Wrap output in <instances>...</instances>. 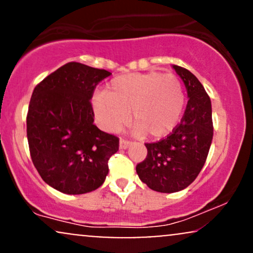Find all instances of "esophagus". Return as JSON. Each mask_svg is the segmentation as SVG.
<instances>
[{"label": "esophagus", "mask_w": 253, "mask_h": 253, "mask_svg": "<svg viewBox=\"0 0 253 253\" xmlns=\"http://www.w3.org/2000/svg\"><path fill=\"white\" fill-rule=\"evenodd\" d=\"M130 141H128V140H125V139H120V149L121 150H126V149H128V147L130 146Z\"/></svg>", "instance_id": "1"}]
</instances>
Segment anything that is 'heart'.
Masks as SVG:
<instances>
[{
    "mask_svg": "<svg viewBox=\"0 0 253 253\" xmlns=\"http://www.w3.org/2000/svg\"><path fill=\"white\" fill-rule=\"evenodd\" d=\"M185 104L179 78L159 71L135 72L115 77L104 94L94 98L98 124L115 132L129 120H135L133 132L153 138L170 134L178 125Z\"/></svg>",
    "mask_w": 253,
    "mask_h": 253,
    "instance_id": "b5f03b06",
    "label": "heart"
}]
</instances>
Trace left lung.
Returning a JSON list of instances; mask_svg holds the SVG:
<instances>
[{
  "label": "left lung",
  "instance_id": "obj_1",
  "mask_svg": "<svg viewBox=\"0 0 253 253\" xmlns=\"http://www.w3.org/2000/svg\"><path fill=\"white\" fill-rule=\"evenodd\" d=\"M172 68L184 83L189 98L184 115L170 135L145 144L147 156L135 168L140 181L150 189L168 194L185 189L195 181L213 139L210 96L189 70L178 65Z\"/></svg>",
  "mask_w": 253,
  "mask_h": 253
}]
</instances>
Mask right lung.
Listing matches in <instances>:
<instances>
[{
    "label": "right lung",
    "mask_w": 253,
    "mask_h": 253,
    "mask_svg": "<svg viewBox=\"0 0 253 253\" xmlns=\"http://www.w3.org/2000/svg\"><path fill=\"white\" fill-rule=\"evenodd\" d=\"M110 75L72 62L34 88L27 114L32 162L43 181L60 193H90L108 175V159L119 150V138L95 126L90 100Z\"/></svg>",
    "instance_id": "obj_1"
}]
</instances>
